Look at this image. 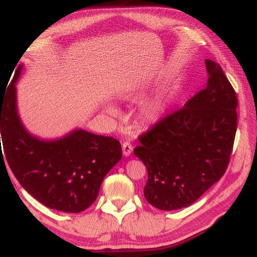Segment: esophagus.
<instances>
[{
  "mask_svg": "<svg viewBox=\"0 0 257 257\" xmlns=\"http://www.w3.org/2000/svg\"><path fill=\"white\" fill-rule=\"evenodd\" d=\"M133 150H134V148L130 143H128V142L122 143V154L124 156H129L131 153H133Z\"/></svg>",
  "mask_w": 257,
  "mask_h": 257,
  "instance_id": "obj_1",
  "label": "esophagus"
}]
</instances>
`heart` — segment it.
<instances>
[{"mask_svg": "<svg viewBox=\"0 0 257 257\" xmlns=\"http://www.w3.org/2000/svg\"><path fill=\"white\" fill-rule=\"evenodd\" d=\"M165 108L166 103L163 96L154 97L153 100H151L147 103V105L142 110V118L144 122H147L149 124L157 122L162 118L164 111H165ZM105 111L110 116H117L118 113H119L118 108L113 104H107L106 106H105Z\"/></svg>", "mask_w": 257, "mask_h": 257, "instance_id": "b5f03b06", "label": "heart"}]
</instances>
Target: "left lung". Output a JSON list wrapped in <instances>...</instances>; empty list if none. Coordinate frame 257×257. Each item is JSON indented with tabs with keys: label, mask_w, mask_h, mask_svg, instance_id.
<instances>
[{
	"label": "left lung",
	"mask_w": 257,
	"mask_h": 257,
	"mask_svg": "<svg viewBox=\"0 0 257 257\" xmlns=\"http://www.w3.org/2000/svg\"><path fill=\"white\" fill-rule=\"evenodd\" d=\"M205 64L206 87L140 136L134 150L148 169L144 196L162 210L190 206L228 167L238 100L220 65Z\"/></svg>",
	"instance_id": "obj_1"
}]
</instances>
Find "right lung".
<instances>
[{"label":"right lung","instance_id":"1","mask_svg":"<svg viewBox=\"0 0 257 257\" xmlns=\"http://www.w3.org/2000/svg\"><path fill=\"white\" fill-rule=\"evenodd\" d=\"M23 68L18 66L0 97L3 153L18 182L36 200L49 208L80 213L96 200L105 176L121 160L120 143L83 129L54 140L31 135L17 108L15 84Z\"/></svg>","mask_w":257,"mask_h":257}]
</instances>
